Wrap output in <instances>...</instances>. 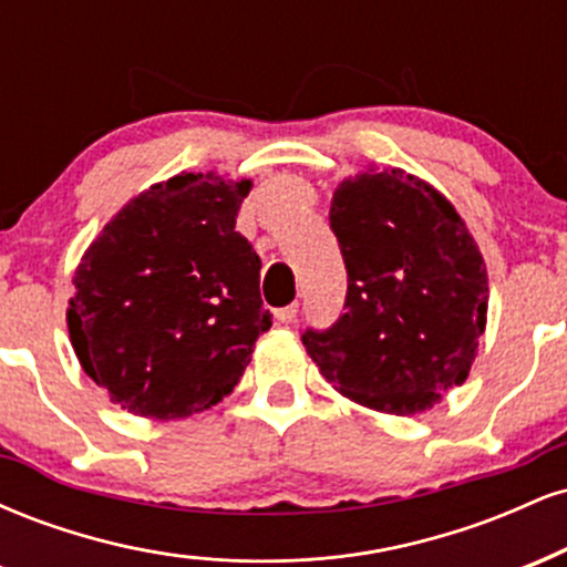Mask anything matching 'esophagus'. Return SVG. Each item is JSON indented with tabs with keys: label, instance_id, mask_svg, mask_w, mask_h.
Segmentation results:
<instances>
[{
	"label": "esophagus",
	"instance_id": "1",
	"mask_svg": "<svg viewBox=\"0 0 567 567\" xmlns=\"http://www.w3.org/2000/svg\"><path fill=\"white\" fill-rule=\"evenodd\" d=\"M296 315H298V303H290V306H285V309H277V320L285 324L296 320Z\"/></svg>",
	"mask_w": 567,
	"mask_h": 567
}]
</instances>
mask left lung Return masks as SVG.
Wrapping results in <instances>:
<instances>
[{"label": "left lung", "mask_w": 567, "mask_h": 567, "mask_svg": "<svg viewBox=\"0 0 567 567\" xmlns=\"http://www.w3.org/2000/svg\"><path fill=\"white\" fill-rule=\"evenodd\" d=\"M349 288L306 351L343 396L415 415L470 375L487 322V269L451 199L402 167L349 175L330 202Z\"/></svg>", "instance_id": "obj_1"}]
</instances>
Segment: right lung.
Segmentation results:
<instances>
[{"label": "right lung", "mask_w": 567, "mask_h": 567, "mask_svg": "<svg viewBox=\"0 0 567 567\" xmlns=\"http://www.w3.org/2000/svg\"><path fill=\"white\" fill-rule=\"evenodd\" d=\"M250 188V178L173 175L84 250L66 309L71 347L127 413L175 421L213 408L271 328L261 258L234 231Z\"/></svg>", "instance_id": "add662e5"}]
</instances>
